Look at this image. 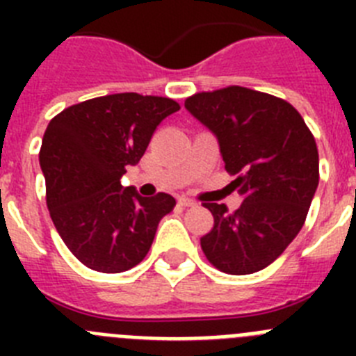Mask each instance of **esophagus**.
Masks as SVG:
<instances>
[{"mask_svg":"<svg viewBox=\"0 0 356 356\" xmlns=\"http://www.w3.org/2000/svg\"><path fill=\"white\" fill-rule=\"evenodd\" d=\"M178 205H181V207H196V201L188 200V197H178Z\"/></svg>","mask_w":356,"mask_h":356,"instance_id":"1","label":"esophagus"}]
</instances>
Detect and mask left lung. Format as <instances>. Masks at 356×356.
<instances>
[{"mask_svg":"<svg viewBox=\"0 0 356 356\" xmlns=\"http://www.w3.org/2000/svg\"><path fill=\"white\" fill-rule=\"evenodd\" d=\"M185 108L216 135L242 205L205 203L213 228L201 237L212 266L251 275L275 262L303 228L319 184V155L300 112L280 97L226 87L187 97Z\"/></svg>","mask_w":356,"mask_h":356,"instance_id":"left-lung-1","label":"left lung"}]
</instances>
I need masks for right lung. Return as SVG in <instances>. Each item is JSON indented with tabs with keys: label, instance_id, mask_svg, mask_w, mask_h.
Here are the masks:
<instances>
[{
	"label": "right lung",
	"instance_id": "right-lung-1",
	"mask_svg": "<svg viewBox=\"0 0 356 356\" xmlns=\"http://www.w3.org/2000/svg\"><path fill=\"white\" fill-rule=\"evenodd\" d=\"M180 110L169 97L112 94L78 103L49 121L39 162L46 203L56 232L83 266L122 273L143 262L171 194L143 197L121 185L168 115Z\"/></svg>",
	"mask_w": 356,
	"mask_h": 356
}]
</instances>
